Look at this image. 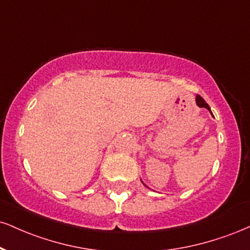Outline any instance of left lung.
<instances>
[{"label": "left lung", "instance_id": "8db88e82", "mask_svg": "<svg viewBox=\"0 0 250 250\" xmlns=\"http://www.w3.org/2000/svg\"><path fill=\"white\" fill-rule=\"evenodd\" d=\"M195 104H197V106H198V107H200V108H206V109H208V112L212 114V112H211V108H209L208 104H206V101L204 100V99L201 98L200 95H197V96H195ZM141 182H142V180H141ZM142 183H143V182H142ZM143 184H144V183H143ZM144 185H146V184H144Z\"/></svg>", "mask_w": 250, "mask_h": 250}]
</instances>
